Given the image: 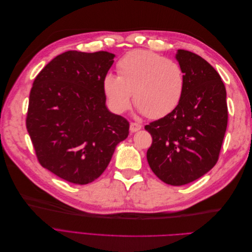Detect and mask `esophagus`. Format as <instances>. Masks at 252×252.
I'll use <instances>...</instances> for the list:
<instances>
[{"instance_id": "34e87169", "label": "esophagus", "mask_w": 252, "mask_h": 252, "mask_svg": "<svg viewBox=\"0 0 252 252\" xmlns=\"http://www.w3.org/2000/svg\"><path fill=\"white\" fill-rule=\"evenodd\" d=\"M141 128H142V125L139 124V123H133V122H131V123H130V131L131 132L139 131Z\"/></svg>"}]
</instances>
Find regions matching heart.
Here are the masks:
<instances>
[{
	"mask_svg": "<svg viewBox=\"0 0 252 252\" xmlns=\"http://www.w3.org/2000/svg\"><path fill=\"white\" fill-rule=\"evenodd\" d=\"M118 75L106 74L103 94L109 108L123 113L133 103L141 114L150 119L168 116L178 107L186 86L182 66L150 50L127 52L117 63Z\"/></svg>",
	"mask_w": 252,
	"mask_h": 252,
	"instance_id": "b5f03b06",
	"label": "heart"
}]
</instances>
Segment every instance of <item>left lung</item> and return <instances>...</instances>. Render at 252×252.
<instances>
[{
    "mask_svg": "<svg viewBox=\"0 0 252 252\" xmlns=\"http://www.w3.org/2000/svg\"><path fill=\"white\" fill-rule=\"evenodd\" d=\"M175 58L185 72L184 94L171 113L145 129L152 136L147 150L151 170L166 184L182 186L217 164L228 109L224 83L207 61L183 49Z\"/></svg>",
    "mask_w": 252,
    "mask_h": 252,
    "instance_id": "1",
    "label": "left lung"
}]
</instances>
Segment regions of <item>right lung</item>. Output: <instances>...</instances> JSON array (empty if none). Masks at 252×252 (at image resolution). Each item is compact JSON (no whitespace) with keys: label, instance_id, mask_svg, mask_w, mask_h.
<instances>
[{"label":"right lung","instance_id":"right-lung-1","mask_svg":"<svg viewBox=\"0 0 252 252\" xmlns=\"http://www.w3.org/2000/svg\"><path fill=\"white\" fill-rule=\"evenodd\" d=\"M113 53L66 51L36 75L26 118L37 161L67 182L85 185L107 168L128 121L106 107L103 79Z\"/></svg>","mask_w":252,"mask_h":252}]
</instances>
